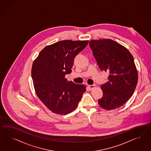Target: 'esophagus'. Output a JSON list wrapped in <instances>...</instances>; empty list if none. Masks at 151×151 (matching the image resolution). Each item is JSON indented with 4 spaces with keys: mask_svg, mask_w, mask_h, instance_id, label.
<instances>
[{
    "mask_svg": "<svg viewBox=\"0 0 151 151\" xmlns=\"http://www.w3.org/2000/svg\"><path fill=\"white\" fill-rule=\"evenodd\" d=\"M87 87H88V89H89L90 90H93V89L95 87V85H88L87 86Z\"/></svg>",
    "mask_w": 151,
    "mask_h": 151,
    "instance_id": "1",
    "label": "esophagus"
}]
</instances>
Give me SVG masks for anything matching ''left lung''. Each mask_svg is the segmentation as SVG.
Masks as SVG:
<instances>
[{
	"label": "left lung",
	"instance_id": "obj_1",
	"mask_svg": "<svg viewBox=\"0 0 151 151\" xmlns=\"http://www.w3.org/2000/svg\"><path fill=\"white\" fill-rule=\"evenodd\" d=\"M89 45L101 71H108V82L101 85L103 96L98 100L107 110L122 106L132 96L138 82L134 59L128 49L109 39L92 40Z\"/></svg>",
	"mask_w": 151,
	"mask_h": 151
}]
</instances>
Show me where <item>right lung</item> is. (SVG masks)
<instances>
[{"label":"right lung","instance_id":"obj_1","mask_svg":"<svg viewBox=\"0 0 151 151\" xmlns=\"http://www.w3.org/2000/svg\"><path fill=\"white\" fill-rule=\"evenodd\" d=\"M88 40H62L46 46L34 61L32 69L37 95L51 112L66 114L77 107L86 86L68 81L73 61Z\"/></svg>","mask_w":151,"mask_h":151}]
</instances>
